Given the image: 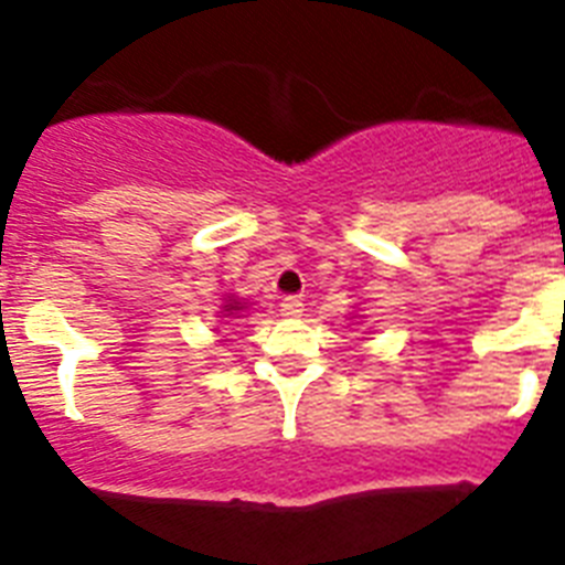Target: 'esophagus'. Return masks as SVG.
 <instances>
[{"label":"esophagus","mask_w":565,"mask_h":565,"mask_svg":"<svg viewBox=\"0 0 565 565\" xmlns=\"http://www.w3.org/2000/svg\"><path fill=\"white\" fill-rule=\"evenodd\" d=\"M302 311H306V302H302L299 297H286L282 302H279V313H282V317H288V319L302 317Z\"/></svg>","instance_id":"34e87169"}]
</instances>
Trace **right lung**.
<instances>
[{"instance_id": "obj_1", "label": "right lung", "mask_w": 565, "mask_h": 565, "mask_svg": "<svg viewBox=\"0 0 565 565\" xmlns=\"http://www.w3.org/2000/svg\"><path fill=\"white\" fill-rule=\"evenodd\" d=\"M237 308H243V306H239V302H228L226 311H237Z\"/></svg>"}]
</instances>
